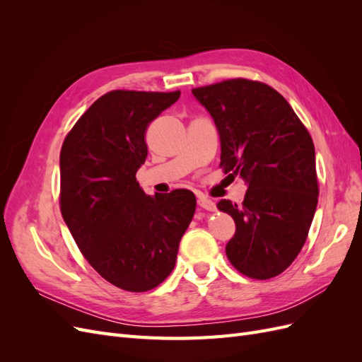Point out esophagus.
Wrapping results in <instances>:
<instances>
[{"label": "esophagus", "instance_id": "1", "mask_svg": "<svg viewBox=\"0 0 362 362\" xmlns=\"http://www.w3.org/2000/svg\"><path fill=\"white\" fill-rule=\"evenodd\" d=\"M198 205L201 208H204V210H206V211H214L216 210V204L211 199L205 198V196H199V198H198Z\"/></svg>", "mask_w": 362, "mask_h": 362}]
</instances>
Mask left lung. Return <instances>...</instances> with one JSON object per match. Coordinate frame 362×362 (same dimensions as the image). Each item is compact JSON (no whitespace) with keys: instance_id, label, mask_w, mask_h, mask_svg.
<instances>
[{"instance_id":"8db88e82","label":"left lung","mask_w":362,"mask_h":362,"mask_svg":"<svg viewBox=\"0 0 362 362\" xmlns=\"http://www.w3.org/2000/svg\"><path fill=\"white\" fill-rule=\"evenodd\" d=\"M192 93L214 119L222 170L247 182L242 204L217 202L235 222L226 257L245 276L275 278L299 255L319 201L313 139L286 98L261 81L231 78Z\"/></svg>"}]
</instances>
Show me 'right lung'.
I'll list each match as a JSON object with an SVG mask.
<instances>
[{
    "mask_svg": "<svg viewBox=\"0 0 362 362\" xmlns=\"http://www.w3.org/2000/svg\"><path fill=\"white\" fill-rule=\"evenodd\" d=\"M181 92L112 90L87 108L60 151V211L83 257L117 288H156L175 267L192 222L190 190L145 194L136 172L145 134Z\"/></svg>",
    "mask_w": 362,
    "mask_h": 362,
    "instance_id": "1",
    "label": "right lung"
}]
</instances>
